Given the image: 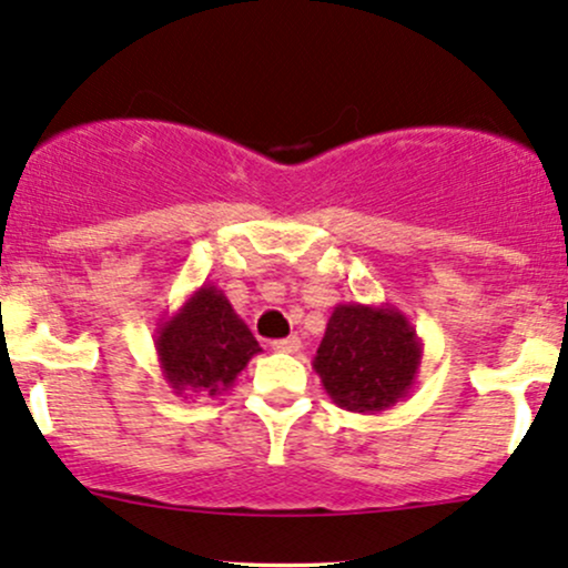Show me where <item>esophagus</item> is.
<instances>
[{
	"label": "esophagus",
	"mask_w": 568,
	"mask_h": 568,
	"mask_svg": "<svg viewBox=\"0 0 568 568\" xmlns=\"http://www.w3.org/2000/svg\"><path fill=\"white\" fill-rule=\"evenodd\" d=\"M272 349H275V352H285V355H293V352L302 349V338H298V336L277 338V342H272Z\"/></svg>",
	"instance_id": "34e87169"
}]
</instances>
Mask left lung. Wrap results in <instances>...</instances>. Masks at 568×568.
Here are the masks:
<instances>
[{
  "mask_svg": "<svg viewBox=\"0 0 568 568\" xmlns=\"http://www.w3.org/2000/svg\"><path fill=\"white\" fill-rule=\"evenodd\" d=\"M425 344L393 304H336L312 368L338 408L379 414L408 397Z\"/></svg>",
  "mask_w": 568,
  "mask_h": 568,
  "instance_id": "1",
  "label": "left lung"
}]
</instances>
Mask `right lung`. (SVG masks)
I'll list each match as a JSON object with an SVG mask.
<instances>
[{
	"label": "right lung",
	"mask_w": 568,
	"mask_h": 568,
	"mask_svg": "<svg viewBox=\"0 0 568 568\" xmlns=\"http://www.w3.org/2000/svg\"><path fill=\"white\" fill-rule=\"evenodd\" d=\"M158 361L175 395L216 397L262 347L216 285H200L173 315L160 323Z\"/></svg>",
	"instance_id": "1"
}]
</instances>
